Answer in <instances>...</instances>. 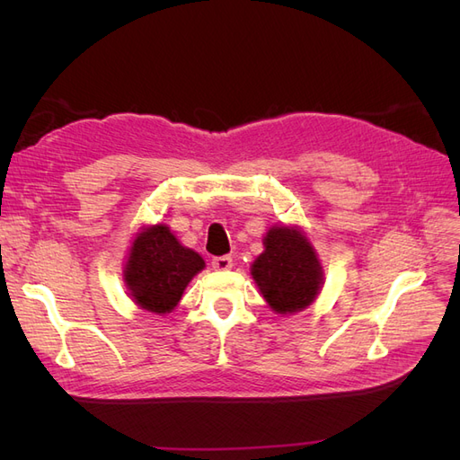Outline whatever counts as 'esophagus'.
I'll return each mask as SVG.
<instances>
[{
  "label": "esophagus",
  "mask_w": 460,
  "mask_h": 460,
  "mask_svg": "<svg viewBox=\"0 0 460 460\" xmlns=\"http://www.w3.org/2000/svg\"><path fill=\"white\" fill-rule=\"evenodd\" d=\"M211 264H213L215 270H230L234 267V261L228 255H222V257H215L211 261Z\"/></svg>",
  "instance_id": "34e87169"
}]
</instances>
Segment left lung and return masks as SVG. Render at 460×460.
Returning <instances> with one entry per match:
<instances>
[{"instance_id": "1", "label": "left lung", "mask_w": 460, "mask_h": 460, "mask_svg": "<svg viewBox=\"0 0 460 460\" xmlns=\"http://www.w3.org/2000/svg\"><path fill=\"white\" fill-rule=\"evenodd\" d=\"M253 280L270 307L296 313L314 301L323 282V270L313 245L288 226L269 230L264 253L253 262Z\"/></svg>"}]
</instances>
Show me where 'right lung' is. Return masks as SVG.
Returning a JSON list of instances; mask_svg holds the SVG:
<instances>
[{"instance_id":"right-lung-1","label":"right lung","mask_w":460,"mask_h":460,"mask_svg":"<svg viewBox=\"0 0 460 460\" xmlns=\"http://www.w3.org/2000/svg\"><path fill=\"white\" fill-rule=\"evenodd\" d=\"M203 267L205 261L180 245L169 226L157 225L134 240L124 280L142 309L164 314L176 307L188 282Z\"/></svg>"}]
</instances>
